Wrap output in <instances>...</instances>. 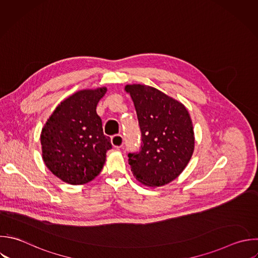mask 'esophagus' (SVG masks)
I'll return each instance as SVG.
<instances>
[{
	"mask_svg": "<svg viewBox=\"0 0 258 258\" xmlns=\"http://www.w3.org/2000/svg\"><path fill=\"white\" fill-rule=\"evenodd\" d=\"M111 142H112V145L115 147V148H120L122 147L123 143H124V139H123V136L122 135H114L112 136L111 138Z\"/></svg>",
	"mask_w": 258,
	"mask_h": 258,
	"instance_id": "obj_1",
	"label": "esophagus"
}]
</instances>
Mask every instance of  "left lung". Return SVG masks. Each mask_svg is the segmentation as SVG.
I'll use <instances>...</instances> for the list:
<instances>
[{"mask_svg":"<svg viewBox=\"0 0 258 258\" xmlns=\"http://www.w3.org/2000/svg\"><path fill=\"white\" fill-rule=\"evenodd\" d=\"M141 129V151L128 154L134 177L145 186H163L186 167L195 149L192 122L185 106L146 85L125 87Z\"/></svg>","mask_w":258,"mask_h":258,"instance_id":"1","label":"left lung"}]
</instances>
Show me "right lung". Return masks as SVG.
I'll return each mask as SVG.
<instances>
[{"mask_svg": "<svg viewBox=\"0 0 258 258\" xmlns=\"http://www.w3.org/2000/svg\"><path fill=\"white\" fill-rule=\"evenodd\" d=\"M106 92V87L76 92L55 108L41 130L42 159L67 183H87L104 167L112 144L103 133L97 105Z\"/></svg>", "mask_w": 258, "mask_h": 258, "instance_id": "right-lung-1", "label": "right lung"}]
</instances>
